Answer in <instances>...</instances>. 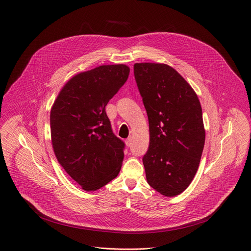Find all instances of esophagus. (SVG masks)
<instances>
[{
  "label": "esophagus",
  "mask_w": 251,
  "mask_h": 251,
  "mask_svg": "<svg viewBox=\"0 0 251 251\" xmlns=\"http://www.w3.org/2000/svg\"><path fill=\"white\" fill-rule=\"evenodd\" d=\"M132 141H133V137H132V136H129V137L125 140V143H126V145H127L128 147H130V146L132 145Z\"/></svg>",
  "instance_id": "34e87169"
}]
</instances>
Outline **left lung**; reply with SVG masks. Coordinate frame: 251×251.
Returning a JSON list of instances; mask_svg holds the SVG:
<instances>
[{
    "instance_id": "8db88e82",
    "label": "left lung",
    "mask_w": 251,
    "mask_h": 251,
    "mask_svg": "<svg viewBox=\"0 0 251 251\" xmlns=\"http://www.w3.org/2000/svg\"><path fill=\"white\" fill-rule=\"evenodd\" d=\"M134 75L149 123L143 165L150 187L176 197L192 182L205 145L202 107L190 83L165 63L137 62Z\"/></svg>"
}]
</instances>
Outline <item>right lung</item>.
Returning a JSON list of instances; mask_svg holds the SVG:
<instances>
[{"label": "right lung", "mask_w": 251, "mask_h": 251, "mask_svg": "<svg viewBox=\"0 0 251 251\" xmlns=\"http://www.w3.org/2000/svg\"><path fill=\"white\" fill-rule=\"evenodd\" d=\"M129 73V66L121 63L76 74L62 87L50 111L56 159L86 192L106 186L121 170L124 143L113 134L105 107Z\"/></svg>", "instance_id": "1"}]
</instances>
